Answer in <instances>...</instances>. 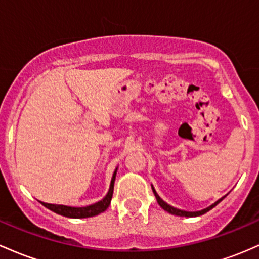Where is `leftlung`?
<instances>
[{
  "instance_id": "8db88e82",
  "label": "left lung",
  "mask_w": 259,
  "mask_h": 259,
  "mask_svg": "<svg viewBox=\"0 0 259 259\" xmlns=\"http://www.w3.org/2000/svg\"><path fill=\"white\" fill-rule=\"evenodd\" d=\"M152 188H153L154 196H155L156 200H158L159 205H160V207H161L162 209H164V210H166L167 213L174 214V215H177V217H187V218H191V217H199V215H203V214H205V213H207V211L210 210L211 208L215 207L217 204H219V203L222 202V200L224 199V197H223L222 199H219V200H218V202L214 203V204H211L210 207H208V208L203 209V210H200V211H185V210H180V209L174 208V207H171V205H168L167 203H165L164 200H162V199L160 198V197L158 196V193L155 192V190H154V187H152Z\"/></svg>"
}]
</instances>
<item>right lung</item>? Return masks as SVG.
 Instances as JSON below:
<instances>
[{
  "mask_svg": "<svg viewBox=\"0 0 259 259\" xmlns=\"http://www.w3.org/2000/svg\"><path fill=\"white\" fill-rule=\"evenodd\" d=\"M115 177H116V171L114 172V176L111 179V185H110V190L107 192L106 197L104 199H101L100 202L95 203V204L88 205V207H82V208H74V207H67V205H57V204H49V203L40 202L44 207H46L54 213L60 214V215L67 217V218H73V219H82V218H91L95 217L98 214L105 211L109 208L110 202H111L112 193H114V184H115Z\"/></svg>",
  "mask_w": 259,
  "mask_h": 259,
  "instance_id": "1",
  "label": "right lung"
}]
</instances>
